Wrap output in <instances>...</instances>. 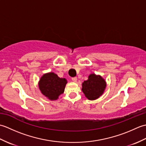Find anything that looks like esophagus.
I'll return each mask as SVG.
<instances>
[{
  "label": "esophagus",
  "instance_id": "1",
  "mask_svg": "<svg viewBox=\"0 0 146 146\" xmlns=\"http://www.w3.org/2000/svg\"><path fill=\"white\" fill-rule=\"evenodd\" d=\"M71 80H72L73 82H76L77 81V78H76V77H73V78H71Z\"/></svg>",
  "mask_w": 146,
  "mask_h": 146
}]
</instances>
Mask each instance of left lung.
<instances>
[{"mask_svg": "<svg viewBox=\"0 0 146 146\" xmlns=\"http://www.w3.org/2000/svg\"><path fill=\"white\" fill-rule=\"evenodd\" d=\"M106 87L105 80L100 76L91 74L82 83V91L89 100H95L103 94Z\"/></svg>", "mask_w": 146, "mask_h": 146, "instance_id": "1", "label": "left lung"}]
</instances>
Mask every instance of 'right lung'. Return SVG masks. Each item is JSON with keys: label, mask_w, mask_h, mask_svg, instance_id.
Segmentation results:
<instances>
[{"label": "right lung", "mask_w": 146, "mask_h": 146, "mask_svg": "<svg viewBox=\"0 0 146 146\" xmlns=\"http://www.w3.org/2000/svg\"><path fill=\"white\" fill-rule=\"evenodd\" d=\"M67 83L65 78H59L54 73H46L39 80V87L42 94L49 100H57L63 94Z\"/></svg>", "instance_id": "right-lung-1"}]
</instances>
